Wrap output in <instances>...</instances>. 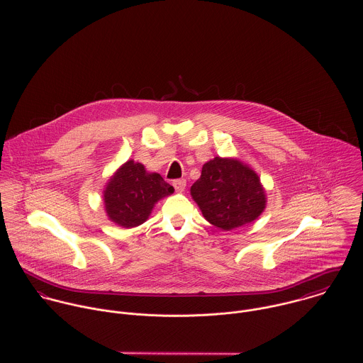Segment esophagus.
Masks as SVG:
<instances>
[{
	"mask_svg": "<svg viewBox=\"0 0 363 363\" xmlns=\"http://www.w3.org/2000/svg\"><path fill=\"white\" fill-rule=\"evenodd\" d=\"M173 187H174V190L177 191V193H183L184 190H186V180L184 179H176V180H173Z\"/></svg>",
	"mask_w": 363,
	"mask_h": 363,
	"instance_id": "34e87169",
	"label": "esophagus"
}]
</instances>
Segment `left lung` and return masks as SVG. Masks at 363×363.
Wrapping results in <instances>:
<instances>
[{
  "mask_svg": "<svg viewBox=\"0 0 363 363\" xmlns=\"http://www.w3.org/2000/svg\"><path fill=\"white\" fill-rule=\"evenodd\" d=\"M191 196L208 222L222 230L253 222L265 208L259 176L242 162L219 156L203 166Z\"/></svg>",
  "mask_w": 363,
  "mask_h": 363,
  "instance_id": "obj_1",
  "label": "left lung"
}]
</instances>
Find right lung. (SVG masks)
I'll return each instance as SVG.
<instances>
[{"label": "right lung", "instance_id": "right-lung-1", "mask_svg": "<svg viewBox=\"0 0 363 363\" xmlns=\"http://www.w3.org/2000/svg\"><path fill=\"white\" fill-rule=\"evenodd\" d=\"M173 191L160 174L148 173L144 164L128 160L110 179L104 190V208L113 222L134 228L147 220L157 200Z\"/></svg>", "mask_w": 363, "mask_h": 363}]
</instances>
